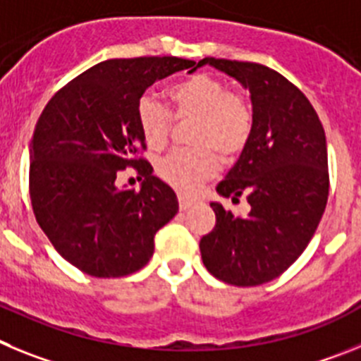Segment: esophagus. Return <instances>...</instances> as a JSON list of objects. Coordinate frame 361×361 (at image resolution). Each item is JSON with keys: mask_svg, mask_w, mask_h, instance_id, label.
<instances>
[{"mask_svg": "<svg viewBox=\"0 0 361 361\" xmlns=\"http://www.w3.org/2000/svg\"><path fill=\"white\" fill-rule=\"evenodd\" d=\"M178 201H180V209L181 210L190 209V207H192V203H194L192 197L185 196V194H180V196H178Z\"/></svg>", "mask_w": 361, "mask_h": 361, "instance_id": "esophagus-1", "label": "esophagus"}]
</instances>
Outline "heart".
Returning <instances> with one entry per match:
<instances>
[{"label":"heart","instance_id":"1","mask_svg":"<svg viewBox=\"0 0 361 361\" xmlns=\"http://www.w3.org/2000/svg\"><path fill=\"white\" fill-rule=\"evenodd\" d=\"M169 95L178 116L194 115V149H176L157 161V173L181 192H190L219 171V152L225 160L241 154L253 131V113L245 99L228 92L223 80L207 73L171 86ZM136 122L145 144L160 149L167 144L173 115L154 95H144L136 106Z\"/></svg>","mask_w":361,"mask_h":361}]
</instances>
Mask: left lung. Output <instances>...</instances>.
Here are the masks:
<instances>
[{
	"label": "left lung",
	"mask_w": 361,
	"mask_h": 361,
	"mask_svg": "<svg viewBox=\"0 0 361 361\" xmlns=\"http://www.w3.org/2000/svg\"><path fill=\"white\" fill-rule=\"evenodd\" d=\"M250 92L253 131L217 194L235 201L246 194L245 217L212 201L216 226L201 237L204 268L233 286H259L290 268L310 245L329 194L322 122L306 95L257 63L204 57Z\"/></svg>",
	"instance_id": "left-lung-1"
}]
</instances>
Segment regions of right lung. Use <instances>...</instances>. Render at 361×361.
<instances>
[{
    "instance_id": "obj_1",
    "label": "right lung",
    "mask_w": 361,
    "mask_h": 361,
    "mask_svg": "<svg viewBox=\"0 0 361 361\" xmlns=\"http://www.w3.org/2000/svg\"><path fill=\"white\" fill-rule=\"evenodd\" d=\"M197 70L180 57L109 59L55 93L30 140V200L35 219L70 264L93 277L144 268L154 233L178 214V197L149 161L136 106L149 86ZM135 166L140 191L118 189L116 174Z\"/></svg>"
}]
</instances>
